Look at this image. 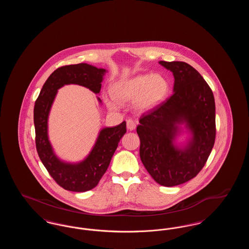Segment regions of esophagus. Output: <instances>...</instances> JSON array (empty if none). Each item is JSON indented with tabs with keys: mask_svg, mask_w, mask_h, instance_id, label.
Wrapping results in <instances>:
<instances>
[{
	"mask_svg": "<svg viewBox=\"0 0 249 249\" xmlns=\"http://www.w3.org/2000/svg\"><path fill=\"white\" fill-rule=\"evenodd\" d=\"M135 127H136V123H135V121L133 119H130L127 120V129L128 130H134Z\"/></svg>",
	"mask_w": 249,
	"mask_h": 249,
	"instance_id": "obj_1",
	"label": "esophagus"
}]
</instances>
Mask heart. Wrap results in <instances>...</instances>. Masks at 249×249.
<instances>
[{"label": "heart", "instance_id": "1", "mask_svg": "<svg viewBox=\"0 0 249 249\" xmlns=\"http://www.w3.org/2000/svg\"><path fill=\"white\" fill-rule=\"evenodd\" d=\"M167 89L168 84L161 75L141 74L114 84L112 93L121 104L137 99L139 107L146 109L158 103L165 95ZM107 104L112 110L119 108V104L114 99H107Z\"/></svg>", "mask_w": 249, "mask_h": 249}]
</instances>
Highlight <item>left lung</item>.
<instances>
[{
  "instance_id": "left-lung-1",
  "label": "left lung",
  "mask_w": 249,
  "mask_h": 249,
  "mask_svg": "<svg viewBox=\"0 0 249 249\" xmlns=\"http://www.w3.org/2000/svg\"><path fill=\"white\" fill-rule=\"evenodd\" d=\"M160 63L174 74V93L144 112L136 130L144 168L160 185L174 187L195 178L205 165L215 139V105L212 89L190 64ZM183 122L193 138L179 150L172 142Z\"/></svg>"
}]
</instances>
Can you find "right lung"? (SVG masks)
<instances>
[{"instance_id":"1","label":"right lung","mask_w":249,"mask_h":249,"mask_svg":"<svg viewBox=\"0 0 249 249\" xmlns=\"http://www.w3.org/2000/svg\"><path fill=\"white\" fill-rule=\"evenodd\" d=\"M105 69H98L87 63L65 65L53 71L44 84L36 101L34 120L36 128V150L49 175L64 190L84 192L95 188L107 172L119 141L126 132V122L100 131L91 152L83 161L71 164L59 160L48 141V118L57 90L64 85L77 84L95 93L102 87ZM101 102V100L99 99Z\"/></svg>"}]
</instances>
